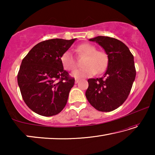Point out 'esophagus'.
Segmentation results:
<instances>
[{"mask_svg":"<svg viewBox=\"0 0 155 155\" xmlns=\"http://www.w3.org/2000/svg\"><path fill=\"white\" fill-rule=\"evenodd\" d=\"M78 81H79V79H78V78H76V79H75V83L76 84L78 83Z\"/></svg>","mask_w":155,"mask_h":155,"instance_id":"obj_1","label":"esophagus"}]
</instances>
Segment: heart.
Segmentation results:
<instances>
[{
	"mask_svg": "<svg viewBox=\"0 0 155 155\" xmlns=\"http://www.w3.org/2000/svg\"><path fill=\"white\" fill-rule=\"evenodd\" d=\"M78 53L86 55L83 61V68L77 69L72 72V76L76 78L90 77L96 72L102 73L106 70L108 65V55L103 51H97L95 46L91 44L85 43L81 44L76 48ZM61 64L65 70H73L77 66L76 61L72 52L70 51H65L61 54Z\"/></svg>",
	"mask_w": 155,
	"mask_h": 155,
	"instance_id": "1",
	"label": "heart"
}]
</instances>
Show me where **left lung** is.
<instances>
[{
	"instance_id": "1",
	"label": "left lung",
	"mask_w": 155,
	"mask_h": 155,
	"mask_svg": "<svg viewBox=\"0 0 155 155\" xmlns=\"http://www.w3.org/2000/svg\"><path fill=\"white\" fill-rule=\"evenodd\" d=\"M90 41L103 47L109 63L103 77L87 80L86 98L98 111H114L124 103L132 88L136 75L134 57L128 47L115 38L98 36Z\"/></svg>"
}]
</instances>
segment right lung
<instances>
[{
    "instance_id": "right-lung-1",
    "label": "right lung",
    "mask_w": 155,
    "mask_h": 155,
    "mask_svg": "<svg viewBox=\"0 0 155 155\" xmlns=\"http://www.w3.org/2000/svg\"><path fill=\"white\" fill-rule=\"evenodd\" d=\"M75 39H51L38 44L22 59L18 83L26 104L43 116L58 114L67 103L74 78L61 64V54Z\"/></svg>"
}]
</instances>
